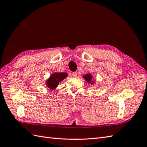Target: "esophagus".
I'll list each match as a JSON object with an SVG mask.
<instances>
[{
  "instance_id": "esophagus-1",
  "label": "esophagus",
  "mask_w": 147,
  "mask_h": 147,
  "mask_svg": "<svg viewBox=\"0 0 147 147\" xmlns=\"http://www.w3.org/2000/svg\"><path fill=\"white\" fill-rule=\"evenodd\" d=\"M72 76L74 77V78H77V76H78V73L76 72H73L72 73Z\"/></svg>"
}]
</instances>
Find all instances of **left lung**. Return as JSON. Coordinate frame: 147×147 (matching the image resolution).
<instances>
[{"mask_svg": "<svg viewBox=\"0 0 147 147\" xmlns=\"http://www.w3.org/2000/svg\"><path fill=\"white\" fill-rule=\"evenodd\" d=\"M82 77H83V78L84 79V80H85L86 81H87V82H88V83H90V84H94V82L92 81V75H91V74L88 73V74H85L84 76H83Z\"/></svg>", "mask_w": 147, "mask_h": 147, "instance_id": "left-lung-1", "label": "left lung"}]
</instances>
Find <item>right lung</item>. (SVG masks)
I'll return each mask as SVG.
<instances>
[{
    "label": "right lung",
    "instance_id": "1",
    "mask_svg": "<svg viewBox=\"0 0 147 147\" xmlns=\"http://www.w3.org/2000/svg\"><path fill=\"white\" fill-rule=\"evenodd\" d=\"M67 77V74L66 73H54L46 81L45 83L50 90H53L57 87L59 82L65 80Z\"/></svg>",
    "mask_w": 147,
    "mask_h": 147
}]
</instances>
